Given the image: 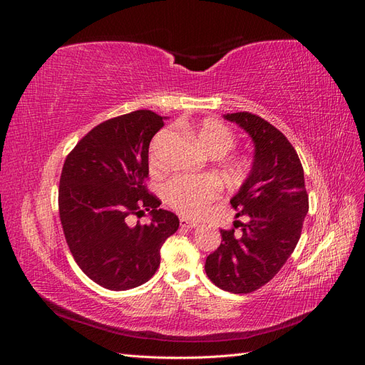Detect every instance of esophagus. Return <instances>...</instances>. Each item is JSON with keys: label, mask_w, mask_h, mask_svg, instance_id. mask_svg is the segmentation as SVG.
<instances>
[{"label": "esophagus", "mask_w": 365, "mask_h": 365, "mask_svg": "<svg viewBox=\"0 0 365 365\" xmlns=\"http://www.w3.org/2000/svg\"><path fill=\"white\" fill-rule=\"evenodd\" d=\"M180 225H181V228H185V230H192V228L196 227L195 222H192V220L185 219V217H181V219H180Z\"/></svg>", "instance_id": "34e87169"}]
</instances>
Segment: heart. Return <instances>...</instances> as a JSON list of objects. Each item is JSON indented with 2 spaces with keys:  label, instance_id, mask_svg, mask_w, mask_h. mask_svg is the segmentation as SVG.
Masks as SVG:
<instances>
[{
  "label": "heart",
  "instance_id": "heart-1",
  "mask_svg": "<svg viewBox=\"0 0 365 365\" xmlns=\"http://www.w3.org/2000/svg\"><path fill=\"white\" fill-rule=\"evenodd\" d=\"M193 135L215 158L227 155L236 145L235 132L216 118H205L193 130ZM165 137H168V132H161L153 143V149H158ZM152 164H157L155 157H152ZM227 168L233 176H244L250 168V163L245 158L235 157L228 158ZM220 190L222 187L213 176L176 175L164 185V200L175 212L189 219H197L208 212L210 205L220 195Z\"/></svg>",
  "mask_w": 365,
  "mask_h": 365
}]
</instances>
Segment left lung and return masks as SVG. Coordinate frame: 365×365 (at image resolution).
Listing matches in <instances>:
<instances>
[{
  "label": "left lung",
  "mask_w": 365,
  "mask_h": 365,
  "mask_svg": "<svg viewBox=\"0 0 365 365\" xmlns=\"http://www.w3.org/2000/svg\"><path fill=\"white\" fill-rule=\"evenodd\" d=\"M254 141L248 178L231 197L245 222L220 230L222 242L205 260L217 288L250 294L267 284L294 252L302 236L309 197L303 165L294 146L269 121L251 113L225 114Z\"/></svg>",
  "instance_id": "obj_1"
}]
</instances>
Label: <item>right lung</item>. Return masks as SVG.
Instances as JSON below:
<instances>
[{
    "mask_svg": "<svg viewBox=\"0 0 365 365\" xmlns=\"http://www.w3.org/2000/svg\"><path fill=\"white\" fill-rule=\"evenodd\" d=\"M163 117L140 109L109 118L77 143L63 163L59 216L79 268L97 284L126 291L146 283L160 267V250L180 219L158 208L148 192L149 145ZM151 213V224L130 227V214Z\"/></svg>",
    "mask_w": 365,
    "mask_h": 365,
    "instance_id": "add662e5",
    "label": "right lung"
}]
</instances>
